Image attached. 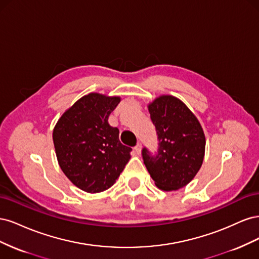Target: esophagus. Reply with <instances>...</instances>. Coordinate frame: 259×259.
I'll use <instances>...</instances> for the list:
<instances>
[{"mask_svg": "<svg viewBox=\"0 0 259 259\" xmlns=\"http://www.w3.org/2000/svg\"><path fill=\"white\" fill-rule=\"evenodd\" d=\"M134 150L137 154L142 153V144H137V146H135V148H134Z\"/></svg>", "mask_w": 259, "mask_h": 259, "instance_id": "esophagus-1", "label": "esophagus"}]
</instances>
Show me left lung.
Wrapping results in <instances>:
<instances>
[{"mask_svg": "<svg viewBox=\"0 0 259 259\" xmlns=\"http://www.w3.org/2000/svg\"><path fill=\"white\" fill-rule=\"evenodd\" d=\"M148 110L158 134L159 149L153 156L144 148V163L159 189L178 190L189 184L202 166L204 132L197 116L177 97H156Z\"/></svg>", "mask_w": 259, "mask_h": 259, "instance_id": "8db88e82", "label": "left lung"}]
</instances>
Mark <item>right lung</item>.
Masks as SVG:
<instances>
[{"instance_id": "add662e5", "label": "right lung", "mask_w": 259, "mask_h": 259, "mask_svg": "<svg viewBox=\"0 0 259 259\" xmlns=\"http://www.w3.org/2000/svg\"><path fill=\"white\" fill-rule=\"evenodd\" d=\"M120 101L119 96L90 93L67 109L54 127L59 166L85 192L109 189L131 159L132 148L121 144L119 130L108 123Z\"/></svg>"}]
</instances>
